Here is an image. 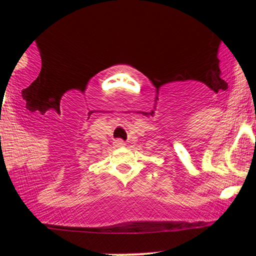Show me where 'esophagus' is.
Returning <instances> with one entry per match:
<instances>
[{
    "mask_svg": "<svg viewBox=\"0 0 256 256\" xmlns=\"http://www.w3.org/2000/svg\"><path fill=\"white\" fill-rule=\"evenodd\" d=\"M114 146H116V148H122V146H125V142H124V140H116V142H114Z\"/></svg>",
    "mask_w": 256,
    "mask_h": 256,
    "instance_id": "obj_1",
    "label": "esophagus"
}]
</instances>
